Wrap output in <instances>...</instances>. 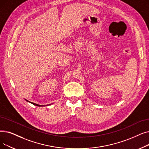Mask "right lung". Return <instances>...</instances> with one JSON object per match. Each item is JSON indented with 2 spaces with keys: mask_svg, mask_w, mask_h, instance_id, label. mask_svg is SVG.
Segmentation results:
<instances>
[{
  "mask_svg": "<svg viewBox=\"0 0 149 149\" xmlns=\"http://www.w3.org/2000/svg\"><path fill=\"white\" fill-rule=\"evenodd\" d=\"M25 100H26L27 102H29V103H32V104L33 105H35V106H37V107H46V106H49V105H52V103H50V104H49V105H38V104H36V103H33V102H30V101H29V100H26V99H25Z\"/></svg>",
  "mask_w": 149,
  "mask_h": 149,
  "instance_id": "1",
  "label": "right lung"
}]
</instances>
